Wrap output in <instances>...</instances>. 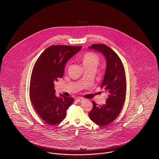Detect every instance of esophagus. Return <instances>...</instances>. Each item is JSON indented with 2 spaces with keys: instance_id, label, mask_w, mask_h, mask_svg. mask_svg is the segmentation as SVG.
I'll list each match as a JSON object with an SVG mask.
<instances>
[{
  "instance_id": "esophagus-1",
  "label": "esophagus",
  "mask_w": 159,
  "mask_h": 159,
  "mask_svg": "<svg viewBox=\"0 0 159 159\" xmlns=\"http://www.w3.org/2000/svg\"><path fill=\"white\" fill-rule=\"evenodd\" d=\"M76 101L78 102H82L84 101V99L82 98H78L76 99Z\"/></svg>"
}]
</instances>
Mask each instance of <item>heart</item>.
Listing matches in <instances>:
<instances>
[{
  "mask_svg": "<svg viewBox=\"0 0 159 159\" xmlns=\"http://www.w3.org/2000/svg\"><path fill=\"white\" fill-rule=\"evenodd\" d=\"M99 62V58L96 53L88 52L84 55L83 64L85 68L95 67H97Z\"/></svg>",
  "mask_w": 159,
  "mask_h": 159,
  "instance_id": "b5f03b06",
  "label": "heart"
}]
</instances>
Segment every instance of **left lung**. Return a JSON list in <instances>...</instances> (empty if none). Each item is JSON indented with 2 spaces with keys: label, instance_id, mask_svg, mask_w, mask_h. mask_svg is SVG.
<instances>
[{
  "label": "left lung",
  "instance_id": "8db88e82",
  "mask_svg": "<svg viewBox=\"0 0 159 159\" xmlns=\"http://www.w3.org/2000/svg\"><path fill=\"white\" fill-rule=\"evenodd\" d=\"M88 48L102 53L106 61L101 88L108 93V98L102 106L93 101V108L89 113L91 120L103 126L113 122L121 111L126 91L125 73L120 58L110 48L104 44H93Z\"/></svg>",
  "mask_w": 159,
  "mask_h": 159
}]
</instances>
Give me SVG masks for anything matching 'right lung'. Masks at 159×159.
I'll list each match as a JSON object with an SVG mask.
<instances>
[{"mask_svg":"<svg viewBox=\"0 0 159 159\" xmlns=\"http://www.w3.org/2000/svg\"><path fill=\"white\" fill-rule=\"evenodd\" d=\"M81 49L82 46H51L42 53L34 66L30 98L39 116L48 124L62 121L67 108L74 102L71 97L55 95L54 82L62 78L66 62Z\"/></svg>","mask_w":159,"mask_h":159,"instance_id":"right-lung-1","label":"right lung"}]
</instances>
